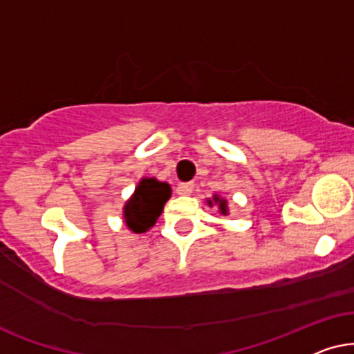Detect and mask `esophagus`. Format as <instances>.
<instances>
[{
  "mask_svg": "<svg viewBox=\"0 0 354 354\" xmlns=\"http://www.w3.org/2000/svg\"><path fill=\"white\" fill-rule=\"evenodd\" d=\"M192 191H194V185L192 183H180L176 187V192L180 196H189Z\"/></svg>",
  "mask_w": 354,
  "mask_h": 354,
  "instance_id": "1",
  "label": "esophagus"
}]
</instances>
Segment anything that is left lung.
<instances>
[{
	"label": "left lung",
	"instance_id": "obj_1",
	"mask_svg": "<svg viewBox=\"0 0 354 354\" xmlns=\"http://www.w3.org/2000/svg\"><path fill=\"white\" fill-rule=\"evenodd\" d=\"M207 205H209V207L216 205V207H218V212L221 215H228L230 214V212H228V201H226L225 197L218 196V194H214V196H212V199H207Z\"/></svg>",
	"mask_w": 354,
	"mask_h": 354
}]
</instances>
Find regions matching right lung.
I'll return each instance as SVG.
<instances>
[{
  "label": "right lung",
  "mask_w": 354,
  "mask_h": 354,
  "mask_svg": "<svg viewBox=\"0 0 354 354\" xmlns=\"http://www.w3.org/2000/svg\"><path fill=\"white\" fill-rule=\"evenodd\" d=\"M171 197V186L157 178H142L133 196L122 207V221L131 233H147L157 223L163 207Z\"/></svg>",
  "instance_id": "add662e5"
}]
</instances>
